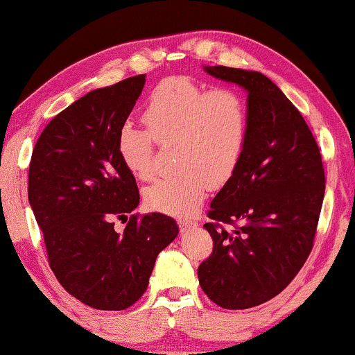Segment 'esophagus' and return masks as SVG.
Masks as SVG:
<instances>
[{
    "label": "esophagus",
    "instance_id": "1",
    "mask_svg": "<svg viewBox=\"0 0 355 355\" xmlns=\"http://www.w3.org/2000/svg\"><path fill=\"white\" fill-rule=\"evenodd\" d=\"M178 224L181 230H187V229H192V227H197L198 223L193 219H189V218H179L178 219Z\"/></svg>",
    "mask_w": 355,
    "mask_h": 355
}]
</instances>
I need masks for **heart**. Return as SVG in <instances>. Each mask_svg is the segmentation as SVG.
I'll return each mask as SVG.
<instances>
[{
    "label": "heart",
    "mask_w": 355,
    "mask_h": 355,
    "mask_svg": "<svg viewBox=\"0 0 355 355\" xmlns=\"http://www.w3.org/2000/svg\"><path fill=\"white\" fill-rule=\"evenodd\" d=\"M144 121L148 131L125 123L116 148L132 176L153 174V139L176 142L178 174L158 179L144 190L146 205L165 214L192 213L208 184H220L234 173L248 137V109L237 91L207 89L189 76H171L148 97Z\"/></svg>",
    "instance_id": "b5f03b06"
}]
</instances>
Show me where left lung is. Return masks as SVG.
I'll use <instances>...</instances> for the list:
<instances>
[{
  "label": "left lung",
  "mask_w": 355,
  "mask_h": 355,
  "mask_svg": "<svg viewBox=\"0 0 355 355\" xmlns=\"http://www.w3.org/2000/svg\"><path fill=\"white\" fill-rule=\"evenodd\" d=\"M246 91L248 137L232 176L209 205L213 253L198 282L224 309H248L284 291L314 243L325 173L312 132L282 89L253 70L207 65Z\"/></svg>",
  "instance_id": "8db88e82"
}]
</instances>
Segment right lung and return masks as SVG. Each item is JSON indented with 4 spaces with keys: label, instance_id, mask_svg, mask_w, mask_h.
Masks as SVG:
<instances>
[{
    "label": "right lung",
    "instance_id": "add662e5",
    "mask_svg": "<svg viewBox=\"0 0 355 355\" xmlns=\"http://www.w3.org/2000/svg\"><path fill=\"white\" fill-rule=\"evenodd\" d=\"M146 85L136 75L75 101L48 123L33 148L28 203L59 284L101 311H123L147 290L155 259L178 237L162 213L131 216L139 205L136 179L118 155V131Z\"/></svg>",
    "mask_w": 355,
    "mask_h": 355
}]
</instances>
